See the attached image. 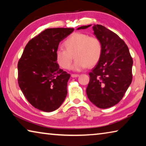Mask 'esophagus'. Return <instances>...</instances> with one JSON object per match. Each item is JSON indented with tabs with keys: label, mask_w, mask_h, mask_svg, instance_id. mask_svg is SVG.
Instances as JSON below:
<instances>
[{
	"label": "esophagus",
	"mask_w": 146,
	"mask_h": 146,
	"mask_svg": "<svg viewBox=\"0 0 146 146\" xmlns=\"http://www.w3.org/2000/svg\"><path fill=\"white\" fill-rule=\"evenodd\" d=\"M78 76H79V75H78V74H71V76H72L73 78L78 77Z\"/></svg>",
	"instance_id": "1"
}]
</instances>
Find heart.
Masks as SVG:
<instances>
[{
  "label": "heart",
  "instance_id": "heart-1",
  "mask_svg": "<svg viewBox=\"0 0 146 146\" xmlns=\"http://www.w3.org/2000/svg\"><path fill=\"white\" fill-rule=\"evenodd\" d=\"M64 48H60L55 51L56 62L64 70H69L73 62L75 61L73 69L80 71L95 66L101 58L102 44L99 38L88 34L76 32L64 42Z\"/></svg>",
  "mask_w": 146,
  "mask_h": 146
}]
</instances>
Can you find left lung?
<instances>
[{
	"label": "left lung",
	"mask_w": 146,
	"mask_h": 146,
	"mask_svg": "<svg viewBox=\"0 0 146 146\" xmlns=\"http://www.w3.org/2000/svg\"><path fill=\"white\" fill-rule=\"evenodd\" d=\"M93 29L102 42V53L99 62L89 73L86 93L97 107L109 108L122 99L132 82L133 58L125 42L114 32L99 24H95Z\"/></svg>",
	"instance_id": "1"
}]
</instances>
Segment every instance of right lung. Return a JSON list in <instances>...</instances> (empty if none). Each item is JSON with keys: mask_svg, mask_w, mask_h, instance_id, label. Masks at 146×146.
<instances>
[{"mask_svg": "<svg viewBox=\"0 0 146 146\" xmlns=\"http://www.w3.org/2000/svg\"><path fill=\"white\" fill-rule=\"evenodd\" d=\"M73 28H49L31 39L18 62V83L27 100L39 110L53 111L68 93L70 75L59 68L55 51Z\"/></svg>", "mask_w": 146, "mask_h": 146, "instance_id": "right-lung-1", "label": "right lung"}]
</instances>
